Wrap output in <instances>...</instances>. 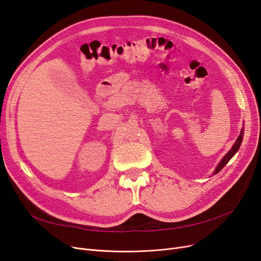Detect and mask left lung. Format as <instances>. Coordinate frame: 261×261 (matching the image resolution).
Here are the masks:
<instances>
[{
	"instance_id": "left-lung-1",
	"label": "left lung",
	"mask_w": 261,
	"mask_h": 261,
	"mask_svg": "<svg viewBox=\"0 0 261 261\" xmlns=\"http://www.w3.org/2000/svg\"><path fill=\"white\" fill-rule=\"evenodd\" d=\"M243 136H244V128H242L241 129V133H240V135H239V137H238V139H237V141L234 142V145L232 146V148L229 150V152L228 153L224 155L222 159H221V161H220V163L217 165V167L215 168V170H214V175L215 174H217V173H219L220 170L224 167V165H226L228 162L233 158V155H234L237 152L239 151V149H240V147H241V143H242V140H243Z\"/></svg>"
}]
</instances>
